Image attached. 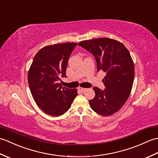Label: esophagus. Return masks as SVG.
I'll return each mask as SVG.
<instances>
[{
  "label": "esophagus",
  "instance_id": "1",
  "mask_svg": "<svg viewBox=\"0 0 158 158\" xmlns=\"http://www.w3.org/2000/svg\"><path fill=\"white\" fill-rule=\"evenodd\" d=\"M85 88H81V87H79L78 88V90L79 91H80L81 92H85Z\"/></svg>",
  "mask_w": 158,
  "mask_h": 158
}]
</instances>
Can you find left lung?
<instances>
[{
  "label": "left lung",
  "instance_id": "left-lung-1",
  "mask_svg": "<svg viewBox=\"0 0 158 158\" xmlns=\"http://www.w3.org/2000/svg\"><path fill=\"white\" fill-rule=\"evenodd\" d=\"M79 45L95 57L98 71L106 73L105 89L93 88L96 95L89 101L90 107L101 115H111L125 104L132 88L135 66L130 52L123 43L109 38L83 41Z\"/></svg>",
  "mask_w": 158,
  "mask_h": 158
}]
</instances>
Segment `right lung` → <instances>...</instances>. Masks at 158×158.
I'll return each mask as SVG.
<instances>
[{"instance_id": "obj_1", "label": "right lung", "mask_w": 158, "mask_h": 158, "mask_svg": "<svg viewBox=\"0 0 158 158\" xmlns=\"http://www.w3.org/2000/svg\"><path fill=\"white\" fill-rule=\"evenodd\" d=\"M75 43H64L43 48L34 57L28 74L32 96L43 112L53 117L68 110L77 96V89L62 87L59 83L66 77L68 60Z\"/></svg>"}]
</instances>
